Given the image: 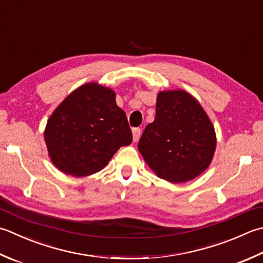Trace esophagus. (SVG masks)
Returning a JSON list of instances; mask_svg holds the SVG:
<instances>
[{
	"label": "esophagus",
	"mask_w": 263,
	"mask_h": 263,
	"mask_svg": "<svg viewBox=\"0 0 263 263\" xmlns=\"http://www.w3.org/2000/svg\"><path fill=\"white\" fill-rule=\"evenodd\" d=\"M132 133H133V141H138L139 139H140V136H141V130L139 127H135L132 130Z\"/></svg>",
	"instance_id": "esophagus-1"
}]
</instances>
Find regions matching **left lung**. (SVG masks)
I'll use <instances>...</instances> for the list:
<instances>
[{
	"label": "left lung",
	"instance_id": "8db88e82",
	"mask_svg": "<svg viewBox=\"0 0 263 263\" xmlns=\"http://www.w3.org/2000/svg\"><path fill=\"white\" fill-rule=\"evenodd\" d=\"M215 145L212 123L197 100L184 91H164L138 149L159 178L184 182L206 170Z\"/></svg>",
	"mask_w": 263,
	"mask_h": 263
}]
</instances>
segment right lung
<instances>
[{
    "label": "right lung",
    "instance_id": "1",
    "mask_svg": "<svg viewBox=\"0 0 263 263\" xmlns=\"http://www.w3.org/2000/svg\"><path fill=\"white\" fill-rule=\"evenodd\" d=\"M44 137L54 165L76 177L100 171L120 147L132 142L114 91L97 83L82 85L61 102L48 121Z\"/></svg>",
    "mask_w": 263,
    "mask_h": 263
}]
</instances>
